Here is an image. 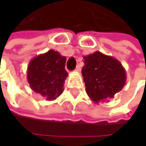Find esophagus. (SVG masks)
<instances>
[{
	"label": "esophagus",
	"instance_id": "obj_1",
	"mask_svg": "<svg viewBox=\"0 0 146 146\" xmlns=\"http://www.w3.org/2000/svg\"><path fill=\"white\" fill-rule=\"evenodd\" d=\"M80 71H81V68H80V66H77V67H76V68H75V72L79 73Z\"/></svg>",
	"mask_w": 146,
	"mask_h": 146
}]
</instances>
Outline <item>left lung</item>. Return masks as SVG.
I'll list each match as a JSON object with an SVG mask.
<instances>
[{
    "mask_svg": "<svg viewBox=\"0 0 146 146\" xmlns=\"http://www.w3.org/2000/svg\"><path fill=\"white\" fill-rule=\"evenodd\" d=\"M82 76L85 91L93 102H105L119 92L127 76L122 63L116 58L100 51L84 56Z\"/></svg>",
    "mask_w": 146,
    "mask_h": 146,
    "instance_id": "left-lung-1",
    "label": "left lung"
}]
</instances>
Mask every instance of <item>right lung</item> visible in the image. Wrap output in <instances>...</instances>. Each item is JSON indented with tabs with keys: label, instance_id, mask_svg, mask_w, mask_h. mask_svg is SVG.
<instances>
[{
	"label": "right lung",
	"instance_id": "right-lung-1",
	"mask_svg": "<svg viewBox=\"0 0 146 146\" xmlns=\"http://www.w3.org/2000/svg\"><path fill=\"white\" fill-rule=\"evenodd\" d=\"M66 56L50 50L34 57L28 65L27 78L30 88L46 101L56 100L62 92L68 72Z\"/></svg>",
	"mask_w": 146,
	"mask_h": 146
}]
</instances>
